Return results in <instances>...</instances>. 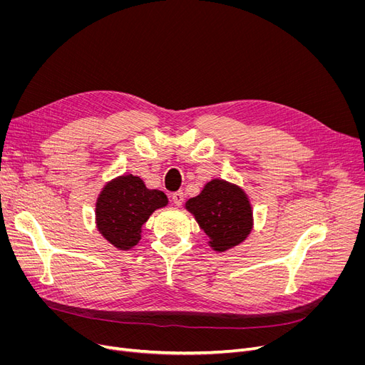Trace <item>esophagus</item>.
<instances>
[{
    "instance_id": "obj_1",
    "label": "esophagus",
    "mask_w": 365,
    "mask_h": 365,
    "mask_svg": "<svg viewBox=\"0 0 365 365\" xmlns=\"http://www.w3.org/2000/svg\"><path fill=\"white\" fill-rule=\"evenodd\" d=\"M171 200H173V202H175L176 205H182V202L185 200V194L182 192V190H178V192H173Z\"/></svg>"
}]
</instances>
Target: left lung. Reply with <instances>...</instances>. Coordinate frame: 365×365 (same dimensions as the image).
<instances>
[{"label":"left lung","mask_w":365,"mask_h":365,"mask_svg":"<svg viewBox=\"0 0 365 365\" xmlns=\"http://www.w3.org/2000/svg\"><path fill=\"white\" fill-rule=\"evenodd\" d=\"M186 208L195 216L216 252L238 245L252 231L250 201L242 189L225 180L208 182L198 197L186 202Z\"/></svg>","instance_id":"obj_1"}]
</instances>
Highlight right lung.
<instances>
[{"instance_id": "1", "label": "right lung", "mask_w": 365, "mask_h": 365, "mask_svg": "<svg viewBox=\"0 0 365 365\" xmlns=\"http://www.w3.org/2000/svg\"><path fill=\"white\" fill-rule=\"evenodd\" d=\"M167 202L163 190L148 189L140 178L121 176L101 192L96 202V223L112 245L130 250L140 241L142 225Z\"/></svg>"}]
</instances>
